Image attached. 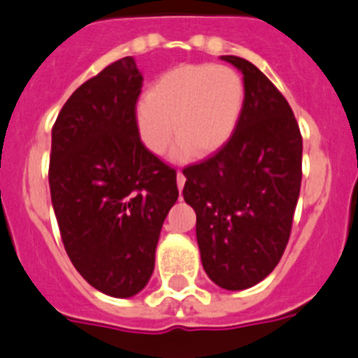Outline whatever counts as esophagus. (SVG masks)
Instances as JSON below:
<instances>
[{"label":"esophagus","mask_w":358,"mask_h":358,"mask_svg":"<svg viewBox=\"0 0 358 358\" xmlns=\"http://www.w3.org/2000/svg\"><path fill=\"white\" fill-rule=\"evenodd\" d=\"M176 183H178V191H182L183 183H185V176H183L182 171H178V173H176Z\"/></svg>","instance_id":"1"}]
</instances>
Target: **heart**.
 <instances>
[{"instance_id":"obj_1","label":"heart","mask_w":358,"mask_h":358,"mask_svg":"<svg viewBox=\"0 0 358 358\" xmlns=\"http://www.w3.org/2000/svg\"><path fill=\"white\" fill-rule=\"evenodd\" d=\"M245 104L238 71L216 64H183L155 80L136 108V127L145 148L162 155L180 136L173 158L207 157L231 141ZM176 127H172V122Z\"/></svg>"}]
</instances>
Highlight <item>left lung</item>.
Here are the masks:
<instances>
[{"label":"left lung","mask_w":358,"mask_h":358,"mask_svg":"<svg viewBox=\"0 0 358 358\" xmlns=\"http://www.w3.org/2000/svg\"><path fill=\"white\" fill-rule=\"evenodd\" d=\"M243 73L245 104L231 141L183 169V200L196 213L201 265L225 290H245L281 259L301 191L303 136L290 104L247 59L222 55Z\"/></svg>","instance_id":"obj_1"}]
</instances>
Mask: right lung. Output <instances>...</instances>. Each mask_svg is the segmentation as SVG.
Segmentation results:
<instances>
[{
  "label": "right lung",
  "mask_w": 358,
  "mask_h": 358,
  "mask_svg": "<svg viewBox=\"0 0 358 358\" xmlns=\"http://www.w3.org/2000/svg\"><path fill=\"white\" fill-rule=\"evenodd\" d=\"M133 57L71 93L52 127L50 194L68 257L99 292L133 297L148 285L176 173L142 144Z\"/></svg>",
  "instance_id": "right-lung-1"
}]
</instances>
